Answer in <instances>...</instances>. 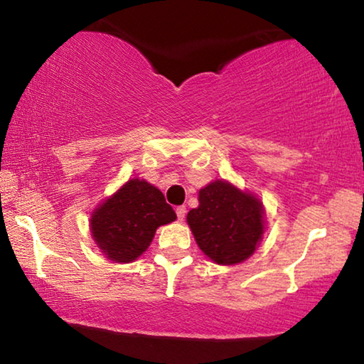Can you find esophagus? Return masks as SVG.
Wrapping results in <instances>:
<instances>
[{
    "instance_id": "34e87169",
    "label": "esophagus",
    "mask_w": 364,
    "mask_h": 364,
    "mask_svg": "<svg viewBox=\"0 0 364 364\" xmlns=\"http://www.w3.org/2000/svg\"><path fill=\"white\" fill-rule=\"evenodd\" d=\"M176 217H178V220L183 221L184 217H186V207H184V205L176 207Z\"/></svg>"
}]
</instances>
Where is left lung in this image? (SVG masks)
Here are the masks:
<instances>
[{"instance_id": "left-lung-1", "label": "left lung", "mask_w": 364, "mask_h": 364, "mask_svg": "<svg viewBox=\"0 0 364 364\" xmlns=\"http://www.w3.org/2000/svg\"><path fill=\"white\" fill-rule=\"evenodd\" d=\"M186 220L199 249L217 264H237L254 255L267 225L262 200L226 180L202 188L199 207Z\"/></svg>"}]
</instances>
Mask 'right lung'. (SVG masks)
Listing matches in <instances>:
<instances>
[{
    "mask_svg": "<svg viewBox=\"0 0 364 364\" xmlns=\"http://www.w3.org/2000/svg\"><path fill=\"white\" fill-rule=\"evenodd\" d=\"M175 220L176 213L162 191L133 178L95 208L90 230L109 260L130 263L147 250L159 226Z\"/></svg>",
    "mask_w": 364,
    "mask_h": 364,
    "instance_id": "obj_1",
    "label": "right lung"
}]
</instances>
